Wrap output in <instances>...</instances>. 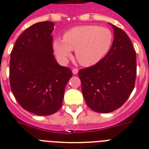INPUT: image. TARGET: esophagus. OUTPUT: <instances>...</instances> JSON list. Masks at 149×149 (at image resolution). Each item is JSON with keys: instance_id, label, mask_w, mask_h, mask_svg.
Instances as JSON below:
<instances>
[{"instance_id": "34e87169", "label": "esophagus", "mask_w": 149, "mask_h": 149, "mask_svg": "<svg viewBox=\"0 0 149 149\" xmlns=\"http://www.w3.org/2000/svg\"><path fill=\"white\" fill-rule=\"evenodd\" d=\"M78 72H79V70H78V69H76V68H73V69L72 70V73H73V74L74 75L77 74Z\"/></svg>"}]
</instances>
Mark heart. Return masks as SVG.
Wrapping results in <instances>:
<instances>
[{
    "label": "heart",
    "instance_id": "heart-1",
    "mask_svg": "<svg viewBox=\"0 0 149 149\" xmlns=\"http://www.w3.org/2000/svg\"><path fill=\"white\" fill-rule=\"evenodd\" d=\"M113 35L109 29L95 25H83L71 28L63 39L56 38L53 49L56 58L65 63L75 50L76 59L84 66H92L101 61L111 49Z\"/></svg>",
    "mask_w": 149,
    "mask_h": 149
}]
</instances>
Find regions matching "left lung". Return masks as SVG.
Listing matches in <instances>:
<instances>
[{
    "label": "left lung",
    "mask_w": 149,
    "mask_h": 149,
    "mask_svg": "<svg viewBox=\"0 0 149 149\" xmlns=\"http://www.w3.org/2000/svg\"><path fill=\"white\" fill-rule=\"evenodd\" d=\"M110 24L114 39L108 53L96 65L79 71L84 100L98 113H110L120 108L133 91L136 79L133 45L123 29Z\"/></svg>",
    "instance_id": "left-lung-1"
}]
</instances>
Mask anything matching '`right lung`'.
Wrapping results in <instances>:
<instances>
[{
    "label": "right lung",
    "instance_id": "obj_1",
    "mask_svg": "<svg viewBox=\"0 0 149 149\" xmlns=\"http://www.w3.org/2000/svg\"><path fill=\"white\" fill-rule=\"evenodd\" d=\"M54 23H36L25 29L10 55L9 81L13 94L26 111L48 116L61 108L70 69L53 56Z\"/></svg>",
    "mask_w": 149,
    "mask_h": 149
}]
</instances>
